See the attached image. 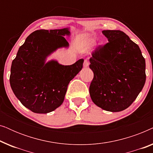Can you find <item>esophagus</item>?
<instances>
[{
  "mask_svg": "<svg viewBox=\"0 0 153 153\" xmlns=\"http://www.w3.org/2000/svg\"><path fill=\"white\" fill-rule=\"evenodd\" d=\"M88 65H89L88 60L87 59H85L84 60V62H83V67H84V68H88Z\"/></svg>",
  "mask_w": 153,
  "mask_h": 153,
  "instance_id": "obj_1",
  "label": "esophagus"
}]
</instances>
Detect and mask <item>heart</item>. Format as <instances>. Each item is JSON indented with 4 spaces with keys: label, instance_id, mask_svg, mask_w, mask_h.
I'll use <instances>...</instances> for the list:
<instances>
[{
    "label": "heart",
    "instance_id": "heart-1",
    "mask_svg": "<svg viewBox=\"0 0 153 153\" xmlns=\"http://www.w3.org/2000/svg\"><path fill=\"white\" fill-rule=\"evenodd\" d=\"M95 39L93 37L88 35H80L77 39V45L81 51H84L90 49L95 42Z\"/></svg>",
    "mask_w": 153,
    "mask_h": 153
}]
</instances>
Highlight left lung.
Here are the masks:
<instances>
[{"label": "left lung", "instance_id": "8db88e82", "mask_svg": "<svg viewBox=\"0 0 153 153\" xmlns=\"http://www.w3.org/2000/svg\"><path fill=\"white\" fill-rule=\"evenodd\" d=\"M102 33L108 42L92 53L94 76L89 88L93 102L102 109L118 112L128 108L146 82V60L137 44L120 30Z\"/></svg>", "mask_w": 153, "mask_h": 153}]
</instances>
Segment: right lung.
<instances>
[{"instance_id": "right-lung-1", "label": "right lung", "mask_w": 153, "mask_h": 153, "mask_svg": "<svg viewBox=\"0 0 153 153\" xmlns=\"http://www.w3.org/2000/svg\"><path fill=\"white\" fill-rule=\"evenodd\" d=\"M68 28L37 30L19 49L11 66L10 83L14 95L25 107L37 114H47L61 105L70 81L83 68V59L62 65L46 58L69 43L63 36Z\"/></svg>"}]
</instances>
